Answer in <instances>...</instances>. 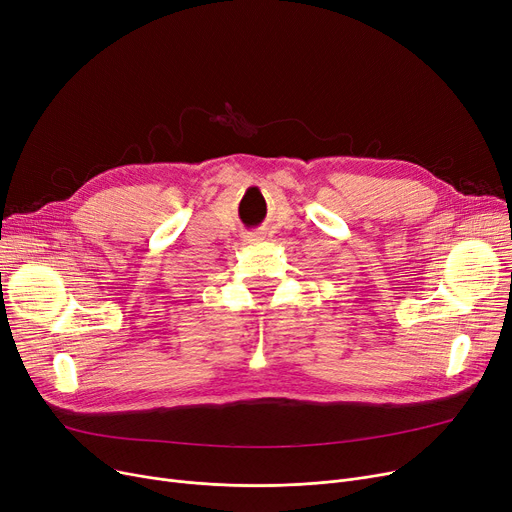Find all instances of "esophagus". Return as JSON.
Returning <instances> with one entry per match:
<instances>
[{
    "label": "esophagus",
    "instance_id": "1",
    "mask_svg": "<svg viewBox=\"0 0 512 512\" xmlns=\"http://www.w3.org/2000/svg\"><path fill=\"white\" fill-rule=\"evenodd\" d=\"M249 242H259V240H263L259 234H249V236H245Z\"/></svg>",
    "mask_w": 512,
    "mask_h": 512
}]
</instances>
